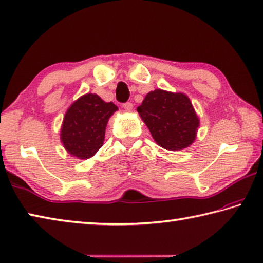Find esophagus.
Listing matches in <instances>:
<instances>
[{
	"label": "esophagus",
	"instance_id": "esophagus-1",
	"mask_svg": "<svg viewBox=\"0 0 263 263\" xmlns=\"http://www.w3.org/2000/svg\"><path fill=\"white\" fill-rule=\"evenodd\" d=\"M133 103L132 102H127V103H125V104H123V105H122V107L123 108H125V110L126 111H132L133 110Z\"/></svg>",
	"mask_w": 263,
	"mask_h": 263
}]
</instances>
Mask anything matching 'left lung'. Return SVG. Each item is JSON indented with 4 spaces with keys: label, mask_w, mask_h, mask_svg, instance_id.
<instances>
[{
    "label": "left lung",
    "mask_w": 263,
    "mask_h": 263,
    "mask_svg": "<svg viewBox=\"0 0 263 263\" xmlns=\"http://www.w3.org/2000/svg\"><path fill=\"white\" fill-rule=\"evenodd\" d=\"M137 112L153 140L166 150H182L196 140L199 119L184 93L156 89L147 93Z\"/></svg>",
    "instance_id": "1"
}]
</instances>
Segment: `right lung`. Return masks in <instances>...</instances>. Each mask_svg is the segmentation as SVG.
Returning <instances> with one entry per match:
<instances>
[{"label": "right lung", "instance_id": "1", "mask_svg": "<svg viewBox=\"0 0 263 263\" xmlns=\"http://www.w3.org/2000/svg\"><path fill=\"white\" fill-rule=\"evenodd\" d=\"M118 110L96 93H86L68 107L64 117L61 141L70 155L79 159L91 158L100 150L110 117Z\"/></svg>", "mask_w": 263, "mask_h": 263}]
</instances>
